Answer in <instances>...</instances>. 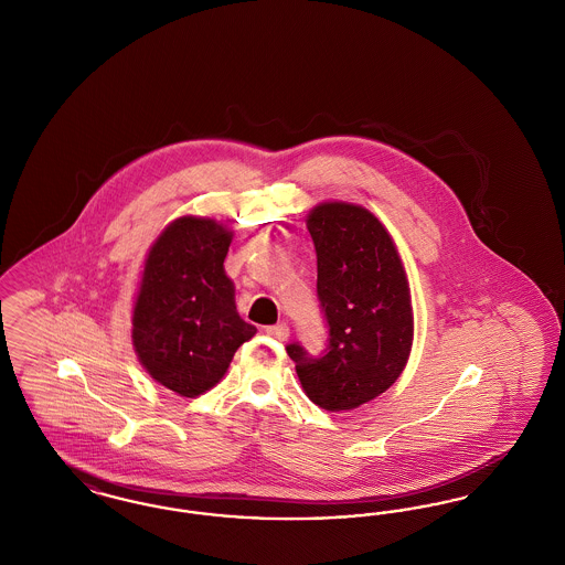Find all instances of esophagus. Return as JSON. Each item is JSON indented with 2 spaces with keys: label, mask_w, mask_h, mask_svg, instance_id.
Wrapping results in <instances>:
<instances>
[{
  "label": "esophagus",
  "mask_w": 565,
  "mask_h": 565,
  "mask_svg": "<svg viewBox=\"0 0 565 565\" xmlns=\"http://www.w3.org/2000/svg\"><path fill=\"white\" fill-rule=\"evenodd\" d=\"M265 332L273 337V339H277V341H288V337H290V328L286 326V323H275V326H267L265 328Z\"/></svg>",
  "instance_id": "esophagus-1"
}]
</instances>
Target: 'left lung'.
I'll list each match as a JSON object with an SVG mask.
<instances>
[{
  "instance_id": "left-lung-1",
  "label": "left lung",
  "mask_w": 565,
  "mask_h": 565,
  "mask_svg": "<svg viewBox=\"0 0 565 565\" xmlns=\"http://www.w3.org/2000/svg\"><path fill=\"white\" fill-rule=\"evenodd\" d=\"M318 256V298L328 348L286 351L311 403L351 411L383 394L413 345V307L403 260L375 215L351 203H322L307 215Z\"/></svg>"
}]
</instances>
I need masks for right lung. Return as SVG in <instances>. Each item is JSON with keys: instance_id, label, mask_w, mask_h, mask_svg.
Returning <instances> with one entry per match:
<instances>
[{"instance_id": "add662e5", "label": "right lung", "mask_w": 565, "mask_h": 565, "mask_svg": "<svg viewBox=\"0 0 565 565\" xmlns=\"http://www.w3.org/2000/svg\"><path fill=\"white\" fill-rule=\"evenodd\" d=\"M233 233L210 217L173 220L152 243L134 307V348L167 390L194 398L224 376L256 334L224 270Z\"/></svg>"}]
</instances>
